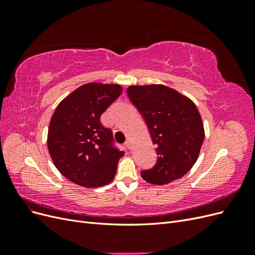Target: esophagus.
Segmentation results:
<instances>
[{
    "instance_id": "34e87169",
    "label": "esophagus",
    "mask_w": 255,
    "mask_h": 255,
    "mask_svg": "<svg viewBox=\"0 0 255 255\" xmlns=\"http://www.w3.org/2000/svg\"><path fill=\"white\" fill-rule=\"evenodd\" d=\"M125 144H126V146H127V149H128V150H132L133 145H132V142H130V140H127Z\"/></svg>"
}]
</instances>
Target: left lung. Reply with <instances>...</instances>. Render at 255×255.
I'll return each instance as SVG.
<instances>
[{
	"mask_svg": "<svg viewBox=\"0 0 255 255\" xmlns=\"http://www.w3.org/2000/svg\"><path fill=\"white\" fill-rule=\"evenodd\" d=\"M127 92L156 145V164L140 172L142 179L155 185L180 179L195 165L204 140L203 122L197 106L164 85L129 86Z\"/></svg>",
	"mask_w": 255,
	"mask_h": 255,
	"instance_id": "obj_1",
	"label": "left lung"
}]
</instances>
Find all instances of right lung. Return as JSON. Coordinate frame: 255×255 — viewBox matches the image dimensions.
<instances>
[{"label": "right lung", "instance_id": "1", "mask_svg": "<svg viewBox=\"0 0 255 255\" xmlns=\"http://www.w3.org/2000/svg\"><path fill=\"white\" fill-rule=\"evenodd\" d=\"M122 92L117 84L88 83L75 89L54 112L48 149L58 171L83 187L111 183L125 152L114 144L113 132L100 122L101 115Z\"/></svg>", "mask_w": 255, "mask_h": 255}]
</instances>
